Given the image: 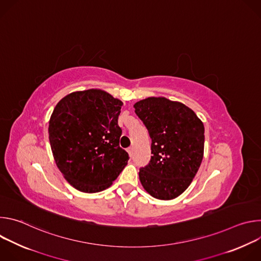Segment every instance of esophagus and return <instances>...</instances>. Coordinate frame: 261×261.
<instances>
[{"label": "esophagus", "mask_w": 261, "mask_h": 261, "mask_svg": "<svg viewBox=\"0 0 261 261\" xmlns=\"http://www.w3.org/2000/svg\"><path fill=\"white\" fill-rule=\"evenodd\" d=\"M127 151H128V153H129L130 157H132V156H133V147H129Z\"/></svg>", "instance_id": "obj_1"}]
</instances>
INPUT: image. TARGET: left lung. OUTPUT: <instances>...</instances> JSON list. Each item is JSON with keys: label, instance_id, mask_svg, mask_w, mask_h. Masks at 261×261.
<instances>
[{"label": "left lung", "instance_id": "left-lung-1", "mask_svg": "<svg viewBox=\"0 0 261 261\" xmlns=\"http://www.w3.org/2000/svg\"><path fill=\"white\" fill-rule=\"evenodd\" d=\"M135 114L152 139L151 160L139 169L145 191L170 200L189 187L203 158L204 127L180 102L150 97L134 104Z\"/></svg>", "mask_w": 261, "mask_h": 261}]
</instances>
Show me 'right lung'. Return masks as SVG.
<instances>
[{
  "mask_svg": "<svg viewBox=\"0 0 261 261\" xmlns=\"http://www.w3.org/2000/svg\"><path fill=\"white\" fill-rule=\"evenodd\" d=\"M123 102L101 90L71 93L55 107L48 133L57 166L74 188L100 192L129 160L120 146Z\"/></svg>",
  "mask_w": 261,
  "mask_h": 261,
  "instance_id": "obj_1",
  "label": "right lung"
}]
</instances>
